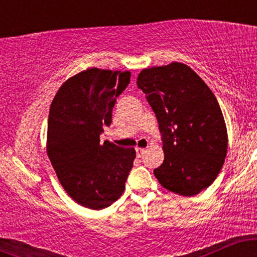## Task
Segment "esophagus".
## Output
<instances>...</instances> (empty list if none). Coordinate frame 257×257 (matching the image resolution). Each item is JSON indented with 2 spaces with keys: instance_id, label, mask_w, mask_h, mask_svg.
<instances>
[{
  "instance_id": "obj_1",
  "label": "esophagus",
  "mask_w": 257,
  "mask_h": 257,
  "mask_svg": "<svg viewBox=\"0 0 257 257\" xmlns=\"http://www.w3.org/2000/svg\"><path fill=\"white\" fill-rule=\"evenodd\" d=\"M135 151H137V155L139 156V157H141V156L146 152V149H143V147H137V149H135Z\"/></svg>"
}]
</instances>
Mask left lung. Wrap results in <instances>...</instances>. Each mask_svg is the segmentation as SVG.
I'll return each instance as SVG.
<instances>
[{"label":"left lung","mask_w":257,"mask_h":257,"mask_svg":"<svg viewBox=\"0 0 257 257\" xmlns=\"http://www.w3.org/2000/svg\"><path fill=\"white\" fill-rule=\"evenodd\" d=\"M138 87L157 117L164 161L153 174L167 190L190 197L209 187L223 166L228 139L219 102L187 65L144 69Z\"/></svg>","instance_id":"8db88e82"}]
</instances>
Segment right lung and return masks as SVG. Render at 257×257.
I'll list each match as a JSON object with an SVG mask.
<instances>
[{
	"label": "right lung",
	"instance_id": "add662e5",
	"mask_svg": "<svg viewBox=\"0 0 257 257\" xmlns=\"http://www.w3.org/2000/svg\"><path fill=\"white\" fill-rule=\"evenodd\" d=\"M129 71L91 67L64 82L48 117L47 155L66 193L85 208L104 209L122 196L137 152L100 143Z\"/></svg>",
	"mask_w": 257,
	"mask_h": 257
}]
</instances>
